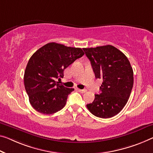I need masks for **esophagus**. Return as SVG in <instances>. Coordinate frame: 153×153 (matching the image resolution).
<instances>
[{
    "label": "esophagus",
    "mask_w": 153,
    "mask_h": 153,
    "mask_svg": "<svg viewBox=\"0 0 153 153\" xmlns=\"http://www.w3.org/2000/svg\"><path fill=\"white\" fill-rule=\"evenodd\" d=\"M78 91L81 93H85L87 91V90H85V89H83V90H80V89H78Z\"/></svg>",
    "instance_id": "esophagus-1"
}]
</instances>
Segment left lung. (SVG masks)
Instances as JSON below:
<instances>
[{"label":"left lung","instance_id":"left-lung-1","mask_svg":"<svg viewBox=\"0 0 153 153\" xmlns=\"http://www.w3.org/2000/svg\"><path fill=\"white\" fill-rule=\"evenodd\" d=\"M90 59L96 79L102 81L100 94L87 105L95 116L109 118L125 106L133 85V71L127 57L111 45L83 48Z\"/></svg>","mask_w":153,"mask_h":153}]
</instances>
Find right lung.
Instances as JSON below:
<instances>
[{
    "mask_svg": "<svg viewBox=\"0 0 153 153\" xmlns=\"http://www.w3.org/2000/svg\"><path fill=\"white\" fill-rule=\"evenodd\" d=\"M84 54L80 48L51 42L30 57L24 83L30 105L37 111L53 114L64 107L74 89L65 88L56 81L63 78L64 70Z\"/></svg>",
    "mask_w": 153,
    "mask_h": 153,
    "instance_id": "1",
    "label": "right lung"
}]
</instances>
